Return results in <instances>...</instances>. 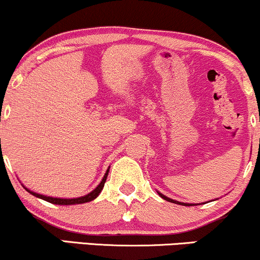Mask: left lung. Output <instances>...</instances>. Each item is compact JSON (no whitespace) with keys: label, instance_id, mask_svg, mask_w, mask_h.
<instances>
[{"label":"left lung","instance_id":"obj_1","mask_svg":"<svg viewBox=\"0 0 260 260\" xmlns=\"http://www.w3.org/2000/svg\"><path fill=\"white\" fill-rule=\"evenodd\" d=\"M157 193H158V195L161 196L162 199L166 200V201L172 202V203H177V205H181V206H196V205H198V203H195V205H193V203H185V202H179V201H176V200L170 199V198H167V196H165L164 193H161L160 191H157ZM199 205H200V203H199Z\"/></svg>","mask_w":260,"mask_h":260}]
</instances>
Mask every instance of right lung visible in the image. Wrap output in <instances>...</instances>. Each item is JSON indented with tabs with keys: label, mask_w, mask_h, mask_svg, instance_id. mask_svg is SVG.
I'll return each mask as SVG.
<instances>
[{
	"label": "right lung",
	"mask_w": 260,
	"mask_h": 260,
	"mask_svg": "<svg viewBox=\"0 0 260 260\" xmlns=\"http://www.w3.org/2000/svg\"><path fill=\"white\" fill-rule=\"evenodd\" d=\"M109 170H110V167L108 168V171L105 172L104 177H103L102 181L99 183V185L95 187L94 190H92L89 193H87V195L84 196H81V198H76V199H60V198H51V196H46V195H42V193H37V192H34L31 191V190L27 189V187H25L23 184L21 185L24 186V189L26 190L27 192H30L31 195L36 196V198L39 199H42L45 200L47 202H51V203H54V205H62V206H70V205H81V203H86V202H89V201H93V200L96 199L99 196V193L102 192L103 187H104V184L106 181V178H108V174H109Z\"/></svg>",
	"instance_id": "1"
}]
</instances>
